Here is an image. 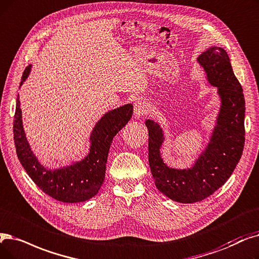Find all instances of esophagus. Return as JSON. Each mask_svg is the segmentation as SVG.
Instances as JSON below:
<instances>
[{"instance_id":"1","label":"esophagus","mask_w":259,"mask_h":259,"mask_svg":"<svg viewBox=\"0 0 259 259\" xmlns=\"http://www.w3.org/2000/svg\"><path fill=\"white\" fill-rule=\"evenodd\" d=\"M147 112V104L144 100H139L134 104V115L137 118H141L144 116V114Z\"/></svg>"}]
</instances>
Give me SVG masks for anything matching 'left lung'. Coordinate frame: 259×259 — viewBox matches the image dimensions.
Segmentation results:
<instances>
[{
	"label": "left lung",
	"instance_id": "obj_1",
	"mask_svg": "<svg viewBox=\"0 0 259 259\" xmlns=\"http://www.w3.org/2000/svg\"><path fill=\"white\" fill-rule=\"evenodd\" d=\"M197 61L204 70L208 83L218 88L221 105L209 142L193 167L178 169L167 166L160 151L165 140L163 129L154 120L145 121L149 132V166L155 186L180 203H195L215 193L233 174L244 146V96L228 53L222 48L211 47Z\"/></svg>",
	"mask_w": 259,
	"mask_h": 259
}]
</instances>
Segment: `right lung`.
Here are the masks:
<instances>
[{"label":"right lung","instance_id":"right-lung-1","mask_svg":"<svg viewBox=\"0 0 259 259\" xmlns=\"http://www.w3.org/2000/svg\"><path fill=\"white\" fill-rule=\"evenodd\" d=\"M30 70L31 64L22 75L20 87L26 80ZM20 107L18 95L14 120L15 145L18 159L32 181L43 193L65 203L84 202L97 195L105 180L112 140L130 120L133 106L128 104L104 114L96 122L90 137L91 146L88 155L81 161L58 169H49L42 166L33 154L25 136Z\"/></svg>","mask_w":259,"mask_h":259}]
</instances>
